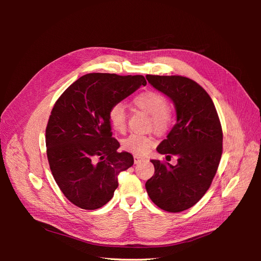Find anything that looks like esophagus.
Returning <instances> with one entry per match:
<instances>
[{
    "mask_svg": "<svg viewBox=\"0 0 261 261\" xmlns=\"http://www.w3.org/2000/svg\"><path fill=\"white\" fill-rule=\"evenodd\" d=\"M134 161H135V164H138V163L146 161V158L139 156V155H134Z\"/></svg>",
    "mask_w": 261,
    "mask_h": 261,
    "instance_id": "34e87169",
    "label": "esophagus"
}]
</instances>
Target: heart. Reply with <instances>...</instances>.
Wrapping results in <instances>:
<instances>
[{
  "instance_id": "obj_1",
  "label": "heart",
  "mask_w": 261,
  "mask_h": 261,
  "mask_svg": "<svg viewBox=\"0 0 261 261\" xmlns=\"http://www.w3.org/2000/svg\"><path fill=\"white\" fill-rule=\"evenodd\" d=\"M133 103L143 110L150 117V127L156 134H164L169 130L173 122V115L170 111L167 97L159 91L147 90L134 97ZM109 122L111 127L117 133H124L127 125V113L122 103H115L109 110ZM153 139L150 136L132 134L122 140V147L126 151L134 154H145L152 147Z\"/></svg>"
}]
</instances>
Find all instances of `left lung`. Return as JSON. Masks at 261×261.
Returning <instances> with one entry per match:
<instances>
[{
  "label": "left lung",
  "instance_id": "8db88e82",
  "mask_svg": "<svg viewBox=\"0 0 261 261\" xmlns=\"http://www.w3.org/2000/svg\"><path fill=\"white\" fill-rule=\"evenodd\" d=\"M148 83L175 105L177 121L158 152L177 156V164L151 160L154 174L146 183L150 199L162 210L193 207L209 189L222 155L223 133L207 91L184 76L147 75Z\"/></svg>",
  "mask_w": 261,
  "mask_h": 261
}]
</instances>
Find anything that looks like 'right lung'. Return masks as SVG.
<instances>
[{"label":"right lung","mask_w":261,"mask_h":261,"mask_svg":"<svg viewBox=\"0 0 261 261\" xmlns=\"http://www.w3.org/2000/svg\"><path fill=\"white\" fill-rule=\"evenodd\" d=\"M141 85H147L141 75L91 73L55 102L45 129L46 155L61 192L75 206H105L118 186V174L134 164L130 153L117 151L108 113Z\"/></svg>","instance_id":"1"}]
</instances>
